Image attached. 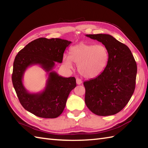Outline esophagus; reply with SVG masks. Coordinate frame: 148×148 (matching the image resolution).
Listing matches in <instances>:
<instances>
[{
    "mask_svg": "<svg viewBox=\"0 0 148 148\" xmlns=\"http://www.w3.org/2000/svg\"><path fill=\"white\" fill-rule=\"evenodd\" d=\"M76 83L77 84H81V83H82V81H81V79H80L79 78H77L76 79Z\"/></svg>",
    "mask_w": 148,
    "mask_h": 148,
    "instance_id": "obj_1",
    "label": "esophagus"
}]
</instances>
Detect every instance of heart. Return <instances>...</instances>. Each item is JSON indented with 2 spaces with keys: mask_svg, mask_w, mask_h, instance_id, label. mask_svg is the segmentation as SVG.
Segmentation results:
<instances>
[{
  "mask_svg": "<svg viewBox=\"0 0 148 148\" xmlns=\"http://www.w3.org/2000/svg\"><path fill=\"white\" fill-rule=\"evenodd\" d=\"M109 59L108 49L102 45L81 42L70 49V56H64V64L68 68L77 65L78 72L88 79L98 77L105 70Z\"/></svg>",
  "mask_w": 148,
  "mask_h": 148,
  "instance_id": "b5f03b06",
  "label": "heart"
}]
</instances>
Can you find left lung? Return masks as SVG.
Listing matches in <instances>:
<instances>
[{
  "instance_id": "1",
  "label": "left lung",
  "mask_w": 148,
  "mask_h": 148,
  "mask_svg": "<svg viewBox=\"0 0 148 148\" xmlns=\"http://www.w3.org/2000/svg\"><path fill=\"white\" fill-rule=\"evenodd\" d=\"M108 49V65L98 77L84 82L86 105L99 116H110L125 108L134 92L137 64L128 47L109 34H89Z\"/></svg>"
}]
</instances>
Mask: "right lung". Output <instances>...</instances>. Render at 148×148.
I'll return each instance as SVG.
<instances>
[{
    "label": "right lung",
    "instance_id": "1",
    "mask_svg": "<svg viewBox=\"0 0 148 148\" xmlns=\"http://www.w3.org/2000/svg\"><path fill=\"white\" fill-rule=\"evenodd\" d=\"M71 42L58 38L41 37L28 44L16 56L12 84L21 106L38 117L57 118L64 111L69 93L76 86L74 77H62L53 70L56 62H62L65 50ZM36 64L45 70L49 77L42 92L30 93L23 85V78L27 67Z\"/></svg>",
    "mask_w": 148,
    "mask_h": 148
}]
</instances>
